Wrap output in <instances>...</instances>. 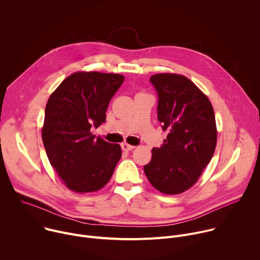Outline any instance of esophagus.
<instances>
[{
	"label": "esophagus",
	"mask_w": 260,
	"mask_h": 260,
	"mask_svg": "<svg viewBox=\"0 0 260 260\" xmlns=\"http://www.w3.org/2000/svg\"><path fill=\"white\" fill-rule=\"evenodd\" d=\"M121 148H122L123 151H131V150L134 149L135 146L128 145V144H126V143H123V144H121Z\"/></svg>",
	"instance_id": "esophagus-1"
}]
</instances>
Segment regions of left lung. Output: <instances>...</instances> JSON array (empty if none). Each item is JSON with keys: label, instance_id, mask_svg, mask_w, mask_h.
<instances>
[{"label": "left lung", "instance_id": "8db88e82", "mask_svg": "<svg viewBox=\"0 0 260 260\" xmlns=\"http://www.w3.org/2000/svg\"><path fill=\"white\" fill-rule=\"evenodd\" d=\"M150 82L158 95V121L169 134L160 148L152 149L144 172L158 191L179 194L198 181L214 154V110L208 96L185 76L161 73Z\"/></svg>", "mask_w": 260, "mask_h": 260}]
</instances>
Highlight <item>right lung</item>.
Listing matches in <instances>:
<instances>
[{
  "mask_svg": "<svg viewBox=\"0 0 260 260\" xmlns=\"http://www.w3.org/2000/svg\"><path fill=\"white\" fill-rule=\"evenodd\" d=\"M124 81L119 74L76 72L51 93L42 140L57 175L75 192H93L112 177L121 148L90 133L106 121L108 105Z\"/></svg>",
  "mask_w": 260,
  "mask_h": 260,
  "instance_id": "1",
  "label": "right lung"
}]
</instances>
